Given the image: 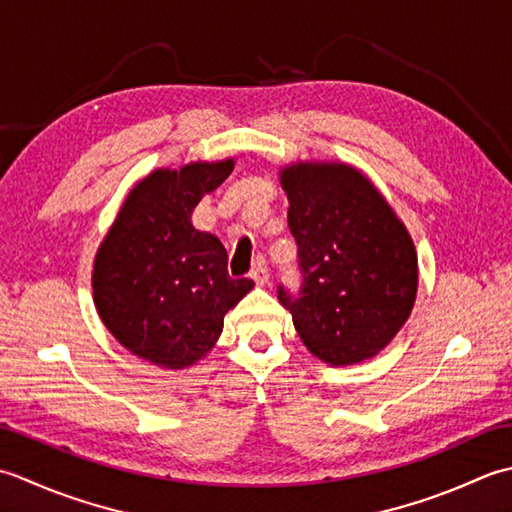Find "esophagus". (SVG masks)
Wrapping results in <instances>:
<instances>
[{
  "label": "esophagus",
  "instance_id": "obj_1",
  "mask_svg": "<svg viewBox=\"0 0 512 512\" xmlns=\"http://www.w3.org/2000/svg\"><path fill=\"white\" fill-rule=\"evenodd\" d=\"M249 276H252V280L258 287H263V285L269 283V269H267V263L263 258L254 260V267H252V271H249Z\"/></svg>",
  "mask_w": 512,
  "mask_h": 512
}]
</instances>
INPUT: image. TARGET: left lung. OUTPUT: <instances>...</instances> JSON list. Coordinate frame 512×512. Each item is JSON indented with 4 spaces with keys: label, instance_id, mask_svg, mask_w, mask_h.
Here are the masks:
<instances>
[{
    "label": "left lung",
    "instance_id": "1",
    "mask_svg": "<svg viewBox=\"0 0 512 512\" xmlns=\"http://www.w3.org/2000/svg\"><path fill=\"white\" fill-rule=\"evenodd\" d=\"M298 245L300 289L278 285L305 347L333 367L373 358L409 318L417 256L406 227L367 176L342 163L280 172Z\"/></svg>",
    "mask_w": 512,
    "mask_h": 512
}]
</instances>
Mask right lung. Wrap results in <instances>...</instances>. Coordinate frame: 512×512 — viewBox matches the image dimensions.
Wrapping results in <instances>:
<instances>
[{
  "mask_svg": "<svg viewBox=\"0 0 512 512\" xmlns=\"http://www.w3.org/2000/svg\"><path fill=\"white\" fill-rule=\"evenodd\" d=\"M234 170V161L156 170L125 198L95 258V305L134 356L165 369L201 360L223 318L254 280L229 278L227 252L198 232L192 212Z\"/></svg>",
  "mask_w": 512,
  "mask_h": 512,
  "instance_id": "add662e5",
  "label": "right lung"
}]
</instances>
